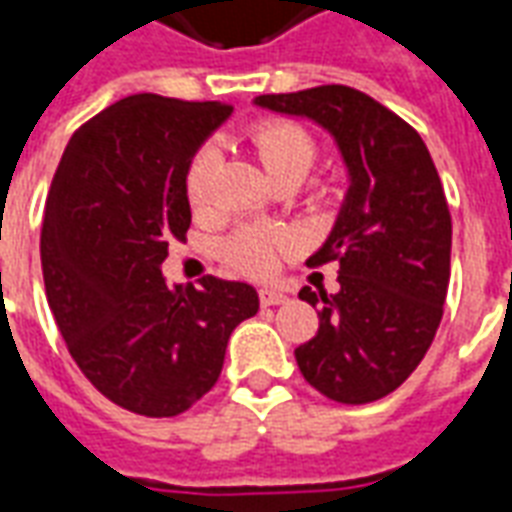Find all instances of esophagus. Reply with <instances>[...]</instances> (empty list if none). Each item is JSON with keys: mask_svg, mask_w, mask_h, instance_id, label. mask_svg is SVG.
Returning <instances> with one entry per match:
<instances>
[{"mask_svg": "<svg viewBox=\"0 0 512 512\" xmlns=\"http://www.w3.org/2000/svg\"><path fill=\"white\" fill-rule=\"evenodd\" d=\"M257 296H260V304H263V307H277V304H285V301H288V296L277 288H260Z\"/></svg>", "mask_w": 512, "mask_h": 512, "instance_id": "obj_1", "label": "esophagus"}]
</instances>
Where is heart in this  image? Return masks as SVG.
Masks as SVG:
<instances>
[{"label":"heart","instance_id":"heart-1","mask_svg":"<svg viewBox=\"0 0 512 512\" xmlns=\"http://www.w3.org/2000/svg\"><path fill=\"white\" fill-rule=\"evenodd\" d=\"M246 139L274 183L299 186L321 156L315 136L285 117L257 120L246 128ZM213 167H216V153L211 147H200L186 167L183 189H186V200L194 213H205L211 208ZM285 246H288V238L282 233H274L266 227H241L238 233L224 241L222 255L230 266L244 271L249 277H266L277 268V260Z\"/></svg>","mask_w":512,"mask_h":512}]
</instances>
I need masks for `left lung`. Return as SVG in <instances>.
Masks as SVG:
<instances>
[{
    "label": "left lung",
    "mask_w": 512,
    "mask_h": 512,
    "mask_svg": "<svg viewBox=\"0 0 512 512\" xmlns=\"http://www.w3.org/2000/svg\"><path fill=\"white\" fill-rule=\"evenodd\" d=\"M257 104L329 128L351 172L332 235L310 257L340 266V290L299 293L318 307V332L296 348L301 376L337 403L381 400L417 370L444 315L452 219L436 164L403 117L354 87L321 84Z\"/></svg>",
    "instance_id": "8db88e82"
}]
</instances>
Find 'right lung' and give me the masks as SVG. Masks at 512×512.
<instances>
[{"mask_svg":"<svg viewBox=\"0 0 512 512\" xmlns=\"http://www.w3.org/2000/svg\"><path fill=\"white\" fill-rule=\"evenodd\" d=\"M233 112L216 101L128 95L87 120L51 180L40 263L68 354L115 406L178 417L219 381L227 340L257 312L246 282L161 277L191 208L183 175Z\"/></svg>","mask_w":512,"mask_h":512,"instance_id":"right-lung-1","label":"right lung"}]
</instances>
